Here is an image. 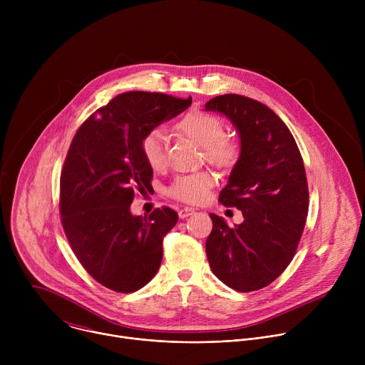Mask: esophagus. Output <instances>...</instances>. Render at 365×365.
Instances as JSON below:
<instances>
[{
    "mask_svg": "<svg viewBox=\"0 0 365 365\" xmlns=\"http://www.w3.org/2000/svg\"><path fill=\"white\" fill-rule=\"evenodd\" d=\"M193 214H195L193 207H182V210L179 211V218H180V220H185V218H187V217H190V215H193Z\"/></svg>",
    "mask_w": 365,
    "mask_h": 365,
    "instance_id": "obj_1",
    "label": "esophagus"
}]
</instances>
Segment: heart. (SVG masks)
<instances>
[{"label":"heart","mask_w":365,"mask_h":365,"mask_svg":"<svg viewBox=\"0 0 365 365\" xmlns=\"http://www.w3.org/2000/svg\"><path fill=\"white\" fill-rule=\"evenodd\" d=\"M176 128L192 140L195 144L203 148L207 160L222 166L231 168L240 158V144L224 135L225 127L221 118L210 113L190 111L183 115ZM141 154L145 163L153 170H160L166 163V134L163 130L155 128L148 131L140 144ZM215 179L211 173H195L178 178L169 189V193L183 202L199 203L202 202L207 190L214 185Z\"/></svg>","instance_id":"b5f03b06"}]
</instances>
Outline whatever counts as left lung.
I'll list each match as a JSON object with an SVG mask.
<instances>
[{
    "label": "left lung",
    "instance_id": "8db88e82",
    "mask_svg": "<svg viewBox=\"0 0 365 365\" xmlns=\"http://www.w3.org/2000/svg\"><path fill=\"white\" fill-rule=\"evenodd\" d=\"M240 137V158L220 193L244 221L230 228L211 214L206 255L212 273L228 287L254 292L274 282L290 264L302 237L309 190L297 144L286 124L264 103L227 93L205 103Z\"/></svg>",
    "mask_w": 365,
    "mask_h": 365
}]
</instances>
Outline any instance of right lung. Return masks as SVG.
I'll list each match as a JSON object with an SVG mask.
<instances>
[{
    "label": "right lung",
    "instance_id": "obj_1",
    "mask_svg": "<svg viewBox=\"0 0 365 365\" xmlns=\"http://www.w3.org/2000/svg\"><path fill=\"white\" fill-rule=\"evenodd\" d=\"M192 98L125 92L92 114L75 134L61 175V215L68 241L85 270L102 286L131 293L158 273L163 237L176 225L170 207L150 217L130 211L145 193L153 169L143 137L183 113Z\"/></svg>",
    "mask_w": 365,
    "mask_h": 365
}]
</instances>
